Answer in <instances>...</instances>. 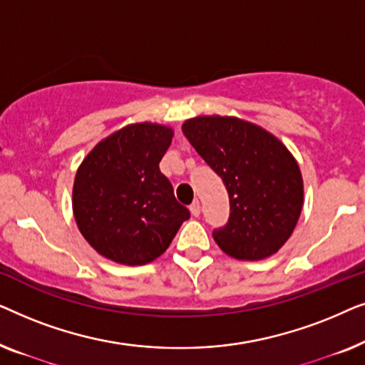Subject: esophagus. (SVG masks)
<instances>
[{
    "label": "esophagus",
    "instance_id": "1",
    "mask_svg": "<svg viewBox=\"0 0 365 365\" xmlns=\"http://www.w3.org/2000/svg\"><path fill=\"white\" fill-rule=\"evenodd\" d=\"M189 211H191L192 216H196V217L199 216V214H201V204H199L197 199L191 204V206H189Z\"/></svg>",
    "mask_w": 365,
    "mask_h": 365
}]
</instances>
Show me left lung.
<instances>
[{"label": "left lung", "mask_w": 365, "mask_h": 365, "mask_svg": "<svg viewBox=\"0 0 365 365\" xmlns=\"http://www.w3.org/2000/svg\"><path fill=\"white\" fill-rule=\"evenodd\" d=\"M182 133L229 194L226 226L212 237L227 256L261 261L281 249L304 202L301 169L276 136L232 116H199Z\"/></svg>", "instance_id": "1"}]
</instances>
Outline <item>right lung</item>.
<instances>
[{
	"label": "right lung",
	"mask_w": 365,
	"mask_h": 365,
	"mask_svg": "<svg viewBox=\"0 0 365 365\" xmlns=\"http://www.w3.org/2000/svg\"><path fill=\"white\" fill-rule=\"evenodd\" d=\"M173 134L161 124H129L84 158L74 178L73 212L83 237L101 256L126 266L151 262L189 219L159 171Z\"/></svg>",
	"instance_id": "add662e5"
}]
</instances>
